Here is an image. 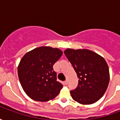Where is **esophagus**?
<instances>
[{
  "label": "esophagus",
  "mask_w": 120,
  "mask_h": 120,
  "mask_svg": "<svg viewBox=\"0 0 120 120\" xmlns=\"http://www.w3.org/2000/svg\"><path fill=\"white\" fill-rule=\"evenodd\" d=\"M68 84V80H65L64 82V85H67Z\"/></svg>",
  "instance_id": "esophagus-1"
}]
</instances>
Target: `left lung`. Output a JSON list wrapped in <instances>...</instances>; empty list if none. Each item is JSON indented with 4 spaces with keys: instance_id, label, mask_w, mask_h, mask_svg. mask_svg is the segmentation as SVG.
Returning <instances> with one entry per match:
<instances>
[{
    "instance_id": "8db88e82",
    "label": "left lung",
    "mask_w": 120,
    "mask_h": 120,
    "mask_svg": "<svg viewBox=\"0 0 120 120\" xmlns=\"http://www.w3.org/2000/svg\"><path fill=\"white\" fill-rule=\"evenodd\" d=\"M64 54L77 74L78 86L70 91L73 99L83 105L96 102L105 93L110 74L104 58L90 50L68 48Z\"/></svg>"
}]
</instances>
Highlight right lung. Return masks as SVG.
Here are the masks:
<instances>
[{
  "label": "right lung",
  "instance_id": "obj_1",
  "mask_svg": "<svg viewBox=\"0 0 120 120\" xmlns=\"http://www.w3.org/2000/svg\"><path fill=\"white\" fill-rule=\"evenodd\" d=\"M63 52L58 48L42 46L26 52L18 66L23 90L32 100L47 101L57 96L62 84L56 80L52 66Z\"/></svg>",
  "mask_w": 120,
  "mask_h": 120
}]
</instances>
